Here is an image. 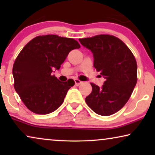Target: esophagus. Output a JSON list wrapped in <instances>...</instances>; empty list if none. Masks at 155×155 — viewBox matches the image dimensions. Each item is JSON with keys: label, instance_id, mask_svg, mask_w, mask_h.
Returning <instances> with one entry per match:
<instances>
[{"label": "esophagus", "instance_id": "obj_1", "mask_svg": "<svg viewBox=\"0 0 155 155\" xmlns=\"http://www.w3.org/2000/svg\"><path fill=\"white\" fill-rule=\"evenodd\" d=\"M82 82L80 81V80H78V79H75V84L76 86H79L80 84H82Z\"/></svg>", "mask_w": 155, "mask_h": 155}]
</instances>
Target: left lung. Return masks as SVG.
Segmentation results:
<instances>
[{"label": "left lung", "instance_id": "obj_1", "mask_svg": "<svg viewBox=\"0 0 155 155\" xmlns=\"http://www.w3.org/2000/svg\"><path fill=\"white\" fill-rule=\"evenodd\" d=\"M79 41L92 52L94 67L106 79L101 88L90 83L92 90L85 98L87 104L99 115H112L127 103L137 83L134 55L113 35H99Z\"/></svg>", "mask_w": 155, "mask_h": 155}]
</instances>
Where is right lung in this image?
<instances>
[{"label": "right lung", "mask_w": 155, "mask_h": 155, "mask_svg": "<svg viewBox=\"0 0 155 155\" xmlns=\"http://www.w3.org/2000/svg\"><path fill=\"white\" fill-rule=\"evenodd\" d=\"M80 48L72 38L58 35L38 36L18 54L12 68L15 90L27 109L37 114H48L62 104L75 82H61L53 70H58L71 51Z\"/></svg>", "instance_id": "obj_1"}]
</instances>
